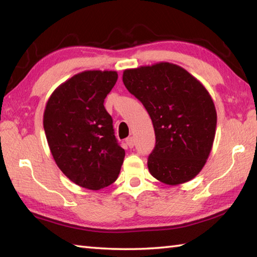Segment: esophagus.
Instances as JSON below:
<instances>
[{"label":"esophagus","instance_id":"34e87169","mask_svg":"<svg viewBox=\"0 0 257 257\" xmlns=\"http://www.w3.org/2000/svg\"><path fill=\"white\" fill-rule=\"evenodd\" d=\"M125 142H126V144L128 145V148H134V145H135V141H134V139L132 138V137H130V138H127L126 140H125Z\"/></svg>","mask_w":257,"mask_h":257}]
</instances>
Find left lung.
<instances>
[{
    "mask_svg": "<svg viewBox=\"0 0 257 257\" xmlns=\"http://www.w3.org/2000/svg\"><path fill=\"white\" fill-rule=\"evenodd\" d=\"M123 83L152 119L156 147L148 159L150 173L170 186L190 181L204 168L215 139L217 113L209 93L170 62L124 70Z\"/></svg>",
    "mask_w": 257,
    "mask_h": 257,
    "instance_id": "obj_1",
    "label": "left lung"
}]
</instances>
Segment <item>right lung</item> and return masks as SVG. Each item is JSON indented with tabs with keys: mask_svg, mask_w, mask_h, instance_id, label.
Segmentation results:
<instances>
[{
	"mask_svg": "<svg viewBox=\"0 0 257 257\" xmlns=\"http://www.w3.org/2000/svg\"><path fill=\"white\" fill-rule=\"evenodd\" d=\"M116 71L87 70L61 84L48 99L43 128L53 159L76 185L99 190L117 179L125 157L104 99Z\"/></svg>",
	"mask_w": 257,
	"mask_h": 257,
	"instance_id": "right-lung-1",
	"label": "right lung"
}]
</instances>
